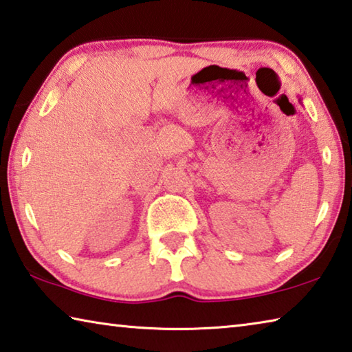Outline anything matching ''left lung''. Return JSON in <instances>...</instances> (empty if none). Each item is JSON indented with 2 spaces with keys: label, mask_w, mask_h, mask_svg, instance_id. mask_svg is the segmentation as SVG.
<instances>
[{
  "label": "left lung",
  "mask_w": 352,
  "mask_h": 352,
  "mask_svg": "<svg viewBox=\"0 0 352 352\" xmlns=\"http://www.w3.org/2000/svg\"><path fill=\"white\" fill-rule=\"evenodd\" d=\"M300 102H301V99H300Z\"/></svg>",
  "instance_id": "8db88e82"
}]
</instances>
